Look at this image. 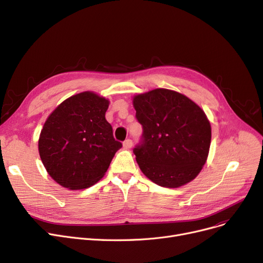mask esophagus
<instances>
[{"instance_id":"34e87169","label":"esophagus","mask_w":263,"mask_h":263,"mask_svg":"<svg viewBox=\"0 0 263 263\" xmlns=\"http://www.w3.org/2000/svg\"><path fill=\"white\" fill-rule=\"evenodd\" d=\"M132 147V141L131 140H125L124 142H123V148L124 149H130V148Z\"/></svg>"}]
</instances>
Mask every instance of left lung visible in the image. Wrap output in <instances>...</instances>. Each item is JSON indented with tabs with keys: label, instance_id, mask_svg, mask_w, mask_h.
I'll list each match as a JSON object with an SVG mask.
<instances>
[{
	"label": "left lung",
	"instance_id": "1",
	"mask_svg": "<svg viewBox=\"0 0 263 263\" xmlns=\"http://www.w3.org/2000/svg\"><path fill=\"white\" fill-rule=\"evenodd\" d=\"M132 103L143 125V143L133 151L143 174L165 188L195 179L210 153L206 114L185 95L164 88L135 95Z\"/></svg>",
	"mask_w": 263,
	"mask_h": 263
}]
</instances>
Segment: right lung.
Segmentation results:
<instances>
[{
    "label": "right lung",
    "mask_w": 263,
    "mask_h": 263,
    "mask_svg": "<svg viewBox=\"0 0 263 263\" xmlns=\"http://www.w3.org/2000/svg\"><path fill=\"white\" fill-rule=\"evenodd\" d=\"M109 100L93 91L74 95L45 121L39 153L49 176L66 189L93 186L106 173L122 144L105 118Z\"/></svg>",
    "instance_id": "obj_1"
}]
</instances>
